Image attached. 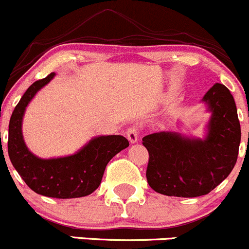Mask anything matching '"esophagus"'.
<instances>
[{
    "mask_svg": "<svg viewBox=\"0 0 249 249\" xmlns=\"http://www.w3.org/2000/svg\"><path fill=\"white\" fill-rule=\"evenodd\" d=\"M125 135H127L128 140H129L132 144H135V142L139 140V129H138V127L133 125V127L128 128L127 132H125Z\"/></svg>",
    "mask_w": 249,
    "mask_h": 249,
    "instance_id": "esophagus-1",
    "label": "esophagus"
}]
</instances>
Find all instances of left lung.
<instances>
[{"mask_svg": "<svg viewBox=\"0 0 249 249\" xmlns=\"http://www.w3.org/2000/svg\"><path fill=\"white\" fill-rule=\"evenodd\" d=\"M201 102L211 114L203 138L157 132L142 138L149 151L146 179L156 193L176 197L207 195L235 167L241 125L230 90L215 83Z\"/></svg>", "mask_w": 249, "mask_h": 249, "instance_id": "8db88e82", "label": "left lung"}]
</instances>
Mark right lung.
Masks as SVG:
<instances>
[{
  "instance_id": "obj_1",
  "label": "right lung",
  "mask_w": 249,
  "mask_h": 249,
  "mask_svg": "<svg viewBox=\"0 0 249 249\" xmlns=\"http://www.w3.org/2000/svg\"><path fill=\"white\" fill-rule=\"evenodd\" d=\"M54 76L52 72L34 82L14 109L9 121L8 155L19 176L36 194L54 198L83 197L97 190L107 164L129 142L122 135H98L69 156L41 159L33 154L24 142V115L36 93Z\"/></svg>"
}]
</instances>
